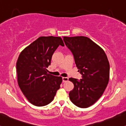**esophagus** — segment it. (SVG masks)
<instances>
[{"label":"esophagus","mask_w":126,"mask_h":126,"mask_svg":"<svg viewBox=\"0 0 126 126\" xmlns=\"http://www.w3.org/2000/svg\"><path fill=\"white\" fill-rule=\"evenodd\" d=\"M68 80V77H63V81L66 82Z\"/></svg>","instance_id":"esophagus-1"}]
</instances>
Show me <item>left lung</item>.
Instances as JSON below:
<instances>
[{
  "mask_svg": "<svg viewBox=\"0 0 126 126\" xmlns=\"http://www.w3.org/2000/svg\"><path fill=\"white\" fill-rule=\"evenodd\" d=\"M63 40L73 53L83 78L69 79L74 86L69 94L70 99L78 107L87 108L101 97L107 87L110 79L108 59L104 50L87 37H63Z\"/></svg>",
  "mask_w": 126,
  "mask_h": 126,
  "instance_id": "obj_1",
  "label": "left lung"
}]
</instances>
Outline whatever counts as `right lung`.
Here are the masks:
<instances>
[{
  "instance_id": "add662e5",
  "label": "right lung",
  "mask_w": 126,
  "mask_h": 126,
  "mask_svg": "<svg viewBox=\"0 0 126 126\" xmlns=\"http://www.w3.org/2000/svg\"><path fill=\"white\" fill-rule=\"evenodd\" d=\"M59 45L64 46L60 37L42 36L19 54L16 62L18 84L32 105L42 107L49 104L60 88L63 78L49 74L47 70Z\"/></svg>"
}]
</instances>
